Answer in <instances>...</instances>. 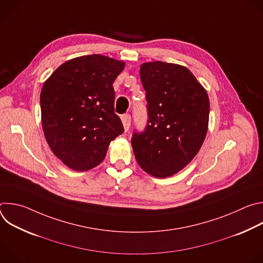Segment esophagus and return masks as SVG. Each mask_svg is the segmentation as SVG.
<instances>
[{"instance_id":"34e87169","label":"esophagus","mask_w":263,"mask_h":263,"mask_svg":"<svg viewBox=\"0 0 263 263\" xmlns=\"http://www.w3.org/2000/svg\"><path fill=\"white\" fill-rule=\"evenodd\" d=\"M122 122H123V125H124V128H125V131L127 132L131 126V117L130 115H125L122 117Z\"/></svg>"}]
</instances>
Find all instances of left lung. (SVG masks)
Returning <instances> with one entry per match:
<instances>
[{
	"mask_svg": "<svg viewBox=\"0 0 263 263\" xmlns=\"http://www.w3.org/2000/svg\"><path fill=\"white\" fill-rule=\"evenodd\" d=\"M147 125L132 137L139 166L156 178L171 177L200 151L209 123V98L193 72L163 61L140 65Z\"/></svg>",
	"mask_w": 263,
	"mask_h": 263,
	"instance_id": "1",
	"label": "left lung"
}]
</instances>
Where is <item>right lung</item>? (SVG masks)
Returning a JSON list of instances; mask_svg holds the SVG:
<instances>
[{"instance_id":"1","label":"right lung","mask_w":263,"mask_h":263,"mask_svg":"<svg viewBox=\"0 0 263 263\" xmlns=\"http://www.w3.org/2000/svg\"><path fill=\"white\" fill-rule=\"evenodd\" d=\"M125 62L86 55L62 63L41 92L42 125L54 155L69 168L84 172L99 165L109 143L124 132L115 114V80Z\"/></svg>"}]
</instances>
